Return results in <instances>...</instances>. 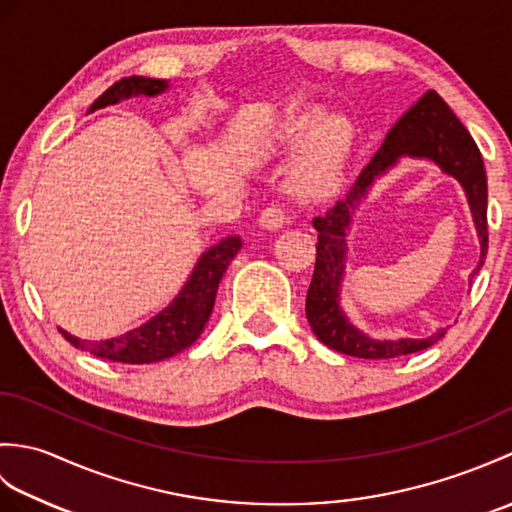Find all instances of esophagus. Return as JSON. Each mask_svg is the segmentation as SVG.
Listing matches in <instances>:
<instances>
[{"label": "esophagus", "instance_id": "obj_1", "mask_svg": "<svg viewBox=\"0 0 512 512\" xmlns=\"http://www.w3.org/2000/svg\"><path fill=\"white\" fill-rule=\"evenodd\" d=\"M286 222H288V215H286L284 209H281L279 204L266 206V209L262 211V215H259V224H262L264 228H268V231H277V228H281Z\"/></svg>", "mask_w": 512, "mask_h": 512}]
</instances>
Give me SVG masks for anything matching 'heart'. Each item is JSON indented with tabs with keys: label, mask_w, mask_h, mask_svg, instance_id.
<instances>
[{
	"label": "heart",
	"mask_w": 512,
	"mask_h": 512,
	"mask_svg": "<svg viewBox=\"0 0 512 512\" xmlns=\"http://www.w3.org/2000/svg\"><path fill=\"white\" fill-rule=\"evenodd\" d=\"M306 133L309 136L292 160L290 182L303 198H323L341 182L352 145V127L343 116H319L317 110L288 118L284 125L286 143L297 145Z\"/></svg>",
	"instance_id": "1"
}]
</instances>
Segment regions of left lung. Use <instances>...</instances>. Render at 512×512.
Masks as SVG:
<instances>
[{
	"label": "left lung",
	"mask_w": 512,
	"mask_h": 512,
	"mask_svg": "<svg viewBox=\"0 0 512 512\" xmlns=\"http://www.w3.org/2000/svg\"><path fill=\"white\" fill-rule=\"evenodd\" d=\"M400 158H424L453 176L462 184L466 200L471 206L477 237H480V264L473 270L471 279L482 268L488 250V224H486V171L480 149L471 138L460 118L451 112V107L440 96L429 90L422 99L402 114L400 121L389 129L385 143L380 145L376 156L356 178L354 187L345 193V198L336 202L332 209L314 217L312 226L317 228V264L306 297V317L317 339L347 356L356 358H396L402 354H413L427 350L440 341L444 332L438 330L427 339H372L356 328L345 317L339 299L345 273L347 255V231H350L352 215L358 209L374 182L398 165ZM469 279V281H471Z\"/></svg>",
	"instance_id": "1"
}]
</instances>
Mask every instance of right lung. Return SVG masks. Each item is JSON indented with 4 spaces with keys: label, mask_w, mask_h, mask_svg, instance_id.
I'll return each mask as SVG.
<instances>
[{
    "label": "right lung",
    "mask_w": 512,
    "mask_h": 512,
    "mask_svg": "<svg viewBox=\"0 0 512 512\" xmlns=\"http://www.w3.org/2000/svg\"><path fill=\"white\" fill-rule=\"evenodd\" d=\"M167 88L169 83L162 79L125 76V79L116 81L110 90H105L92 103L90 112L114 105L123 99H132V96H158ZM239 248H242L239 235H228L222 242L204 250L198 264L193 268V273L189 275L187 284L178 292V297L165 310L158 312L156 317H151L136 330H129L127 334L114 336V339L107 341H83L65 330L59 332L70 345L99 358H107V361L129 365L165 361V358L187 350L191 343L198 341V336L202 334L204 325L213 312L217 286H220L226 268L239 253Z\"/></svg>",
    "instance_id": "1"
}]
</instances>
